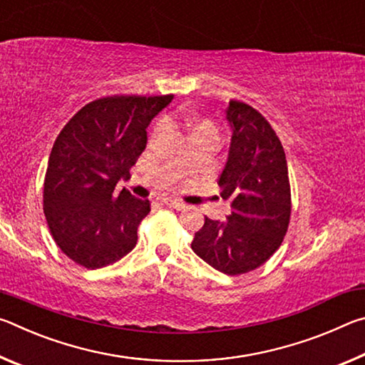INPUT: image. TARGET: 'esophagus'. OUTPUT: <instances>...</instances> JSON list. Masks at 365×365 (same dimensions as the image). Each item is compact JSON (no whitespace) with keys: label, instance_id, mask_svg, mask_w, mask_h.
<instances>
[{"label":"esophagus","instance_id":"esophagus-1","mask_svg":"<svg viewBox=\"0 0 365 365\" xmlns=\"http://www.w3.org/2000/svg\"><path fill=\"white\" fill-rule=\"evenodd\" d=\"M163 202H164L165 206L177 209V211H182V209H185V205H183V202H180V201H175V200H170V197H165V200H164Z\"/></svg>","mask_w":365,"mask_h":365}]
</instances>
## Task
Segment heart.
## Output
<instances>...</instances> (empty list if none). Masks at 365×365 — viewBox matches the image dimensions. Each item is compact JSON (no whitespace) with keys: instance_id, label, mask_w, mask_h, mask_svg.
Here are the masks:
<instances>
[{"instance_id":"obj_1","label":"heart","mask_w":365,"mask_h":365,"mask_svg":"<svg viewBox=\"0 0 365 365\" xmlns=\"http://www.w3.org/2000/svg\"><path fill=\"white\" fill-rule=\"evenodd\" d=\"M165 123L168 125H182L185 130L188 132L190 140H200V138H215L219 140V128L212 120L209 119H201V117H182L180 114L175 115H168L165 117ZM160 132V127L156 125L153 130V135Z\"/></svg>"}]
</instances>
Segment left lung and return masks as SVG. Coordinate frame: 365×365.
<instances>
[{
	"label": "left lung",
	"mask_w": 365,
	"mask_h": 365,
	"mask_svg": "<svg viewBox=\"0 0 365 365\" xmlns=\"http://www.w3.org/2000/svg\"><path fill=\"white\" fill-rule=\"evenodd\" d=\"M232 143L219 185L232 200L225 222L206 217L191 250L215 270L242 275L269 261L280 248L292 215V190L282 141L267 119L250 104L227 108Z\"/></svg>",
	"instance_id": "1"
}]
</instances>
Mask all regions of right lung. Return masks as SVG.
<instances>
[{
    "mask_svg": "<svg viewBox=\"0 0 365 365\" xmlns=\"http://www.w3.org/2000/svg\"><path fill=\"white\" fill-rule=\"evenodd\" d=\"M174 95H114L72 115L54 141L43 183V211L53 240L85 269L119 261L137 245L150 200L117 191L148 141L146 127Z\"/></svg>",
    "mask_w": 365,
    "mask_h": 365,
    "instance_id": "right-lung-1",
    "label": "right lung"
}]
</instances>
